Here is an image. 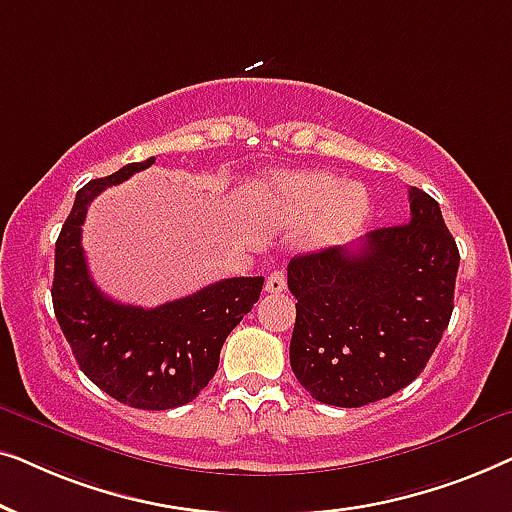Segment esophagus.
Masks as SVG:
<instances>
[{
  "label": "esophagus",
  "mask_w": 512,
  "mask_h": 512,
  "mask_svg": "<svg viewBox=\"0 0 512 512\" xmlns=\"http://www.w3.org/2000/svg\"><path fill=\"white\" fill-rule=\"evenodd\" d=\"M265 291H268V293H282V291H286V272L284 270L270 272V277L265 279Z\"/></svg>",
  "instance_id": "obj_1"
}]
</instances>
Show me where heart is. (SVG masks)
<instances>
[{"instance_id": "1", "label": "heart", "mask_w": 512, "mask_h": 512, "mask_svg": "<svg viewBox=\"0 0 512 512\" xmlns=\"http://www.w3.org/2000/svg\"><path fill=\"white\" fill-rule=\"evenodd\" d=\"M270 205L291 223L311 219L310 240L338 244L363 226L370 214V195L359 181H345L331 172H284L270 179Z\"/></svg>"}]
</instances>
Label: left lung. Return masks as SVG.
Returning <instances> with one entry per match:
<instances>
[{
	"label": "left lung",
	"mask_w": 512,
	"mask_h": 512,
	"mask_svg": "<svg viewBox=\"0 0 512 512\" xmlns=\"http://www.w3.org/2000/svg\"><path fill=\"white\" fill-rule=\"evenodd\" d=\"M408 198V223L291 258V368L319 403L361 408L408 387L450 324L457 242L429 193Z\"/></svg>",
	"instance_id": "1"
}]
</instances>
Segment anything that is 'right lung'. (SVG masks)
<instances>
[{"instance_id":"1","label":"right lung","mask_w":512,"mask_h":512,"mask_svg":"<svg viewBox=\"0 0 512 512\" xmlns=\"http://www.w3.org/2000/svg\"><path fill=\"white\" fill-rule=\"evenodd\" d=\"M156 163H130L76 193L74 207L55 242V319L90 382L111 398L139 410H170L191 403L219 368L228 333L261 296L263 277H233L191 296L144 310L123 305L97 289L81 247L88 205Z\"/></svg>"}]
</instances>
